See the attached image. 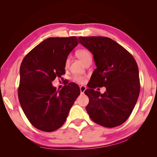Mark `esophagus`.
Returning <instances> with one entry per match:
<instances>
[{"label": "esophagus", "mask_w": 157, "mask_h": 157, "mask_svg": "<svg viewBox=\"0 0 157 157\" xmlns=\"http://www.w3.org/2000/svg\"><path fill=\"white\" fill-rule=\"evenodd\" d=\"M86 90V87L84 86H80V92H81V94H84L85 90Z\"/></svg>", "instance_id": "1"}]
</instances>
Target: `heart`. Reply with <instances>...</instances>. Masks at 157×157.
Wrapping results in <instances>:
<instances>
[{
	"label": "heart",
	"instance_id": "1",
	"mask_svg": "<svg viewBox=\"0 0 157 157\" xmlns=\"http://www.w3.org/2000/svg\"><path fill=\"white\" fill-rule=\"evenodd\" d=\"M77 56L86 64L92 61V56L90 52L87 49H80L77 52ZM69 63V58H67L65 60V65L67 67ZM74 81L80 84H83L85 82V77L81 75H75L73 77Z\"/></svg>",
	"mask_w": 157,
	"mask_h": 157
}]
</instances>
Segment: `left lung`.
I'll return each instance as SVG.
<instances>
[{
  "label": "left lung",
  "mask_w": 157,
  "mask_h": 157,
  "mask_svg": "<svg viewBox=\"0 0 157 157\" xmlns=\"http://www.w3.org/2000/svg\"><path fill=\"white\" fill-rule=\"evenodd\" d=\"M78 40L92 52L97 67L90 78V88L84 92L89 98L86 107L89 117L107 128L123 124L131 115L140 91L135 59L110 38L80 36ZM103 86L106 88L103 94L93 90Z\"/></svg>",
  "instance_id": "obj_1"
}]
</instances>
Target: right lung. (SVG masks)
<instances>
[{"mask_svg":"<svg viewBox=\"0 0 157 157\" xmlns=\"http://www.w3.org/2000/svg\"><path fill=\"white\" fill-rule=\"evenodd\" d=\"M77 45L76 36L48 38L22 61L18 98L27 119L37 129L50 132L59 128L80 95L76 84L65 85L60 91L52 84L65 73V60Z\"/></svg>","mask_w":157,"mask_h":157,"instance_id":"obj_1","label":"right lung"}]
</instances>
